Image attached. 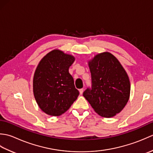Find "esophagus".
<instances>
[{
	"instance_id": "esophagus-1",
	"label": "esophagus",
	"mask_w": 153,
	"mask_h": 153,
	"mask_svg": "<svg viewBox=\"0 0 153 153\" xmlns=\"http://www.w3.org/2000/svg\"><path fill=\"white\" fill-rule=\"evenodd\" d=\"M79 93H80V95H82L83 94V89L82 88V89H80L79 90Z\"/></svg>"
}]
</instances>
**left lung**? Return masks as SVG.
<instances>
[{"label": "left lung", "instance_id": "1", "mask_svg": "<svg viewBox=\"0 0 153 153\" xmlns=\"http://www.w3.org/2000/svg\"><path fill=\"white\" fill-rule=\"evenodd\" d=\"M91 87L83 95L94 110L105 118L120 112L128 102L130 83L128 74L118 59L110 53L96 55L89 62Z\"/></svg>", "mask_w": 153, "mask_h": 153}]
</instances>
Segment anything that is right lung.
Segmentation results:
<instances>
[{
    "instance_id": "add662e5",
    "label": "right lung",
    "mask_w": 153,
    "mask_h": 153,
    "mask_svg": "<svg viewBox=\"0 0 153 153\" xmlns=\"http://www.w3.org/2000/svg\"><path fill=\"white\" fill-rule=\"evenodd\" d=\"M74 60L71 55L54 50L38 64L33 77V94L39 108L47 114H62L79 95L68 71Z\"/></svg>"
}]
</instances>
